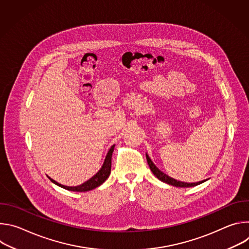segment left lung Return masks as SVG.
Listing matches in <instances>:
<instances>
[{"label": "left lung", "instance_id": "obj_1", "mask_svg": "<svg viewBox=\"0 0 249 249\" xmlns=\"http://www.w3.org/2000/svg\"><path fill=\"white\" fill-rule=\"evenodd\" d=\"M146 158H147V161L149 163V166L152 170V172L154 173V175H156L157 178H159L160 181L162 182H165L169 185H172V186H175V187H192V186H196L198 184H201L203 182H205V180L203 181H199V182H196V183H187V182H182V181H178L176 180L174 178H172V177L166 175L165 173H163L162 171H160L155 164L154 162L151 160L150 157L146 154Z\"/></svg>", "mask_w": 249, "mask_h": 249}]
</instances>
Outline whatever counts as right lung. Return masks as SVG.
<instances>
[{
  "mask_svg": "<svg viewBox=\"0 0 249 249\" xmlns=\"http://www.w3.org/2000/svg\"><path fill=\"white\" fill-rule=\"evenodd\" d=\"M113 150H114V145L110 148V150L108 151L107 155H106V158L104 160V162H103V165L101 166V168L98 170V172L96 174H94L90 179H89L88 181H86L85 183L79 185V186H75V187H70V186H65V185H62L58 182H56L55 180L51 179L49 177V179L55 183L56 185L64 188V189H67V190H70V191H78V192H85V191H89V190H92L96 187H98L99 185H101L106 179H107V177L109 176L110 174V171H111V158H112V153H113Z\"/></svg>",
  "mask_w": 249,
  "mask_h": 249,
  "instance_id": "1",
  "label": "right lung"
}]
</instances>
